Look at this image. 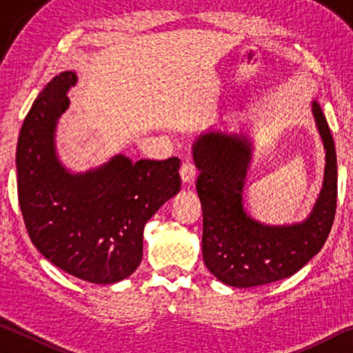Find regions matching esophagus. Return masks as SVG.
<instances>
[{
    "label": "esophagus",
    "instance_id": "1",
    "mask_svg": "<svg viewBox=\"0 0 353 353\" xmlns=\"http://www.w3.org/2000/svg\"><path fill=\"white\" fill-rule=\"evenodd\" d=\"M196 166L191 162H185L181 168V177L183 183H193L196 179Z\"/></svg>",
    "mask_w": 353,
    "mask_h": 353
}]
</instances>
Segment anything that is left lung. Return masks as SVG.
Instances as JSON below:
<instances>
[{
  "label": "left lung",
  "instance_id": "left-lung-1",
  "mask_svg": "<svg viewBox=\"0 0 353 353\" xmlns=\"http://www.w3.org/2000/svg\"><path fill=\"white\" fill-rule=\"evenodd\" d=\"M313 118L325 149V170L313 210L301 223L268 225L244 210V182L252 162V140L244 132L208 129L193 143L204 229L202 256L219 282L235 288L291 277L324 246L336 210V152L318 101Z\"/></svg>",
  "mask_w": 353,
  "mask_h": 353
}]
</instances>
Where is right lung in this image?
I'll use <instances>...</instances> for the list:
<instances>
[{"label": "right lung", "mask_w": 353, "mask_h": 353, "mask_svg": "<svg viewBox=\"0 0 353 353\" xmlns=\"http://www.w3.org/2000/svg\"><path fill=\"white\" fill-rule=\"evenodd\" d=\"M74 71H62L35 98L17 145L19 202L28 234L52 265L98 285L129 277L141 263L143 229L181 190V160L109 162L71 172L57 157L59 118Z\"/></svg>", "instance_id": "1"}]
</instances>
